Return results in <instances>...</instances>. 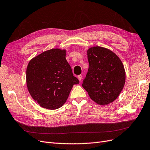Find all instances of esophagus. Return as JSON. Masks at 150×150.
Returning <instances> with one entry per match:
<instances>
[{"instance_id": "esophagus-1", "label": "esophagus", "mask_w": 150, "mask_h": 150, "mask_svg": "<svg viewBox=\"0 0 150 150\" xmlns=\"http://www.w3.org/2000/svg\"><path fill=\"white\" fill-rule=\"evenodd\" d=\"M77 78H78L79 80L80 81L81 80V79H82V75H79L78 76H77Z\"/></svg>"}]
</instances>
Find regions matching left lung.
<instances>
[{
  "label": "left lung",
  "mask_w": 150,
  "mask_h": 150,
  "mask_svg": "<svg viewBox=\"0 0 150 150\" xmlns=\"http://www.w3.org/2000/svg\"><path fill=\"white\" fill-rule=\"evenodd\" d=\"M87 57L89 68L82 86L96 103L108 105L118 98L125 85L123 63L112 50L99 46L89 48Z\"/></svg>",
  "instance_id": "1"
}]
</instances>
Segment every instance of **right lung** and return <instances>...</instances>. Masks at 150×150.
I'll use <instances>...</instances> for the list:
<instances>
[{"label": "right lung", "instance_id": "1", "mask_svg": "<svg viewBox=\"0 0 150 150\" xmlns=\"http://www.w3.org/2000/svg\"><path fill=\"white\" fill-rule=\"evenodd\" d=\"M66 52L65 49H52L28 62L27 89L32 98L43 108L55 110L62 107L74 85L79 83L66 60Z\"/></svg>", "mask_w": 150, "mask_h": 150}]
</instances>
